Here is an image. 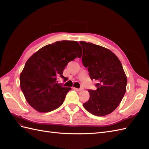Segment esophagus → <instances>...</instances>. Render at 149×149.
Listing matches in <instances>:
<instances>
[{
    "instance_id": "obj_1",
    "label": "esophagus",
    "mask_w": 149,
    "mask_h": 149,
    "mask_svg": "<svg viewBox=\"0 0 149 149\" xmlns=\"http://www.w3.org/2000/svg\"><path fill=\"white\" fill-rule=\"evenodd\" d=\"M74 89L75 90H76V91H83V88H74Z\"/></svg>"
}]
</instances>
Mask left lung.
Here are the masks:
<instances>
[{
    "label": "left lung",
    "mask_w": 149,
    "mask_h": 149,
    "mask_svg": "<svg viewBox=\"0 0 149 149\" xmlns=\"http://www.w3.org/2000/svg\"><path fill=\"white\" fill-rule=\"evenodd\" d=\"M83 64L91 79L97 80L96 90L88 89L90 97L83 106L90 113L104 116L114 111L126 91L127 79L119 58L109 49L91 43L79 42Z\"/></svg>",
    "instance_id": "left-lung-1"
}]
</instances>
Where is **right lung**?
I'll return each mask as SVG.
<instances>
[{
    "mask_svg": "<svg viewBox=\"0 0 149 149\" xmlns=\"http://www.w3.org/2000/svg\"><path fill=\"white\" fill-rule=\"evenodd\" d=\"M81 57V47L76 41L63 40L40 48L26 61L20 76V88L26 101L35 110L47 112L59 107L71 88L57 83L65 66Z\"/></svg>",
    "mask_w": 149,
    "mask_h": 149,
    "instance_id": "right-lung-1",
    "label": "right lung"
}]
</instances>
